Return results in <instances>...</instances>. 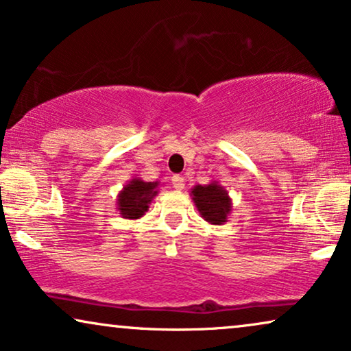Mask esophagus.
I'll use <instances>...</instances> for the list:
<instances>
[{
    "label": "esophagus",
    "mask_w": 351,
    "mask_h": 351,
    "mask_svg": "<svg viewBox=\"0 0 351 351\" xmlns=\"http://www.w3.org/2000/svg\"><path fill=\"white\" fill-rule=\"evenodd\" d=\"M172 186H174L176 190H184L185 189V179L184 177H180V176H174L172 177Z\"/></svg>",
    "instance_id": "obj_1"
}]
</instances>
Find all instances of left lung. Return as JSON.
<instances>
[{"label":"left lung","instance_id":"left-lung-1","mask_svg":"<svg viewBox=\"0 0 351 351\" xmlns=\"http://www.w3.org/2000/svg\"><path fill=\"white\" fill-rule=\"evenodd\" d=\"M191 199L206 222L213 225H223L228 214L232 213V198L219 182H209L208 185H195L191 189Z\"/></svg>","mask_w":351,"mask_h":351}]
</instances>
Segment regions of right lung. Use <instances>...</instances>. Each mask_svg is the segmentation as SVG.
Wrapping results in <instances>:
<instances>
[{
	"instance_id": "right-lung-1",
	"label": "right lung",
	"mask_w": 351,
	"mask_h": 351,
	"mask_svg": "<svg viewBox=\"0 0 351 351\" xmlns=\"http://www.w3.org/2000/svg\"><path fill=\"white\" fill-rule=\"evenodd\" d=\"M160 182H145L134 177L118 193L117 209L123 219H141L150 208L152 201L158 195Z\"/></svg>"
}]
</instances>
